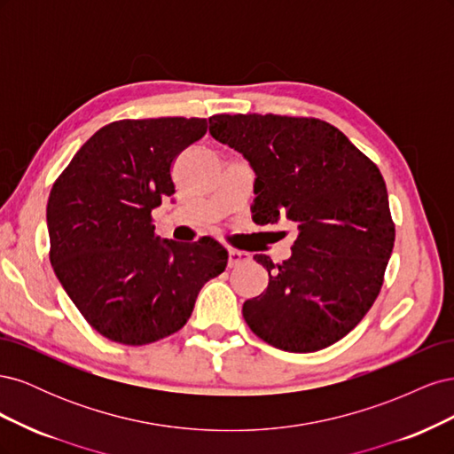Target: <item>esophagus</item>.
Returning a JSON list of instances; mask_svg holds the SVG:
<instances>
[{"label":"esophagus","mask_w":454,"mask_h":454,"mask_svg":"<svg viewBox=\"0 0 454 454\" xmlns=\"http://www.w3.org/2000/svg\"><path fill=\"white\" fill-rule=\"evenodd\" d=\"M229 259H227V265L232 269V267H239L242 263H246V261L250 259V255L246 252H240V250H229Z\"/></svg>","instance_id":"34e87169"}]
</instances>
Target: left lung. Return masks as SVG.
Here are the masks:
<instances>
[{
	"label": "left lung",
	"instance_id": "left-lung-1",
	"mask_svg": "<svg viewBox=\"0 0 454 454\" xmlns=\"http://www.w3.org/2000/svg\"><path fill=\"white\" fill-rule=\"evenodd\" d=\"M210 134L250 162L259 225L294 222L292 257L274 265L267 290L242 316L286 352H316L360 324L380 292L394 248L388 193L379 168L320 119L212 115Z\"/></svg>",
	"mask_w": 454,
	"mask_h": 454
}]
</instances>
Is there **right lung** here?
Here are the masks:
<instances>
[{
    "instance_id": "right-lung-1",
    "label": "right lung",
    "mask_w": 454,
    "mask_h": 454,
    "mask_svg": "<svg viewBox=\"0 0 454 454\" xmlns=\"http://www.w3.org/2000/svg\"><path fill=\"white\" fill-rule=\"evenodd\" d=\"M206 129L197 117L115 121L90 136L51 189V265L109 340L140 347L176 333L200 287L227 267L215 240H160L151 223V210L174 195V159Z\"/></svg>"
}]
</instances>
